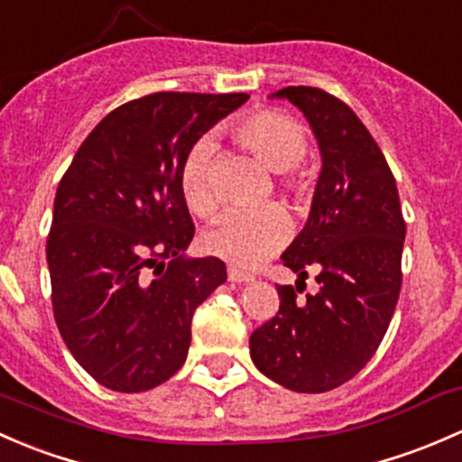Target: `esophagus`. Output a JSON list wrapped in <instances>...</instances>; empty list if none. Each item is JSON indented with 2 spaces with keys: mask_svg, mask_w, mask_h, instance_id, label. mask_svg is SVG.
I'll return each mask as SVG.
<instances>
[{
  "mask_svg": "<svg viewBox=\"0 0 462 462\" xmlns=\"http://www.w3.org/2000/svg\"><path fill=\"white\" fill-rule=\"evenodd\" d=\"M226 275H229L231 282H246V280H251L249 271L236 269V266H229V269H226Z\"/></svg>",
  "mask_w": 462,
  "mask_h": 462,
  "instance_id": "obj_1",
  "label": "esophagus"
}]
</instances>
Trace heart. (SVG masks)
I'll return each mask as SVG.
<instances>
[{
  "instance_id": "heart-1",
  "label": "heart",
  "mask_w": 462,
  "mask_h": 462,
  "mask_svg": "<svg viewBox=\"0 0 462 462\" xmlns=\"http://www.w3.org/2000/svg\"><path fill=\"white\" fill-rule=\"evenodd\" d=\"M233 140L240 149L275 171V189L280 196L300 207L311 196V175L302 171L300 160L307 153V128L289 113L278 108H258L233 125ZM216 149L208 140H199L180 166V191L189 211L198 217H213L220 208L216 178H213ZM289 236V217L280 207L237 211L222 217L217 226L204 233L207 254L236 266L260 264L284 245Z\"/></svg>"
}]
</instances>
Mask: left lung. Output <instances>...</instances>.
Instances as JSON below:
<instances>
[{
  "mask_svg": "<svg viewBox=\"0 0 462 462\" xmlns=\"http://www.w3.org/2000/svg\"><path fill=\"white\" fill-rule=\"evenodd\" d=\"M278 95L311 125L322 173L307 226L282 255L298 284H278V311L251 334L249 346L271 380L322 393L354 378L387 334L407 226L396 178L360 117L322 88L287 87ZM309 270L321 291L300 299Z\"/></svg>",
  "mask_w": 462,
  "mask_h": 462,
  "instance_id": "1",
  "label": "left lung"
}]
</instances>
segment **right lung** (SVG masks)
<instances>
[{"mask_svg":"<svg viewBox=\"0 0 462 462\" xmlns=\"http://www.w3.org/2000/svg\"><path fill=\"white\" fill-rule=\"evenodd\" d=\"M246 93H151L113 108L57 187L46 237L53 316L79 365L113 392H146L184 365L196 309L226 280L182 258L196 225L180 166Z\"/></svg>","mask_w":462,"mask_h":462,"instance_id":"obj_1","label":"right lung"}]
</instances>
